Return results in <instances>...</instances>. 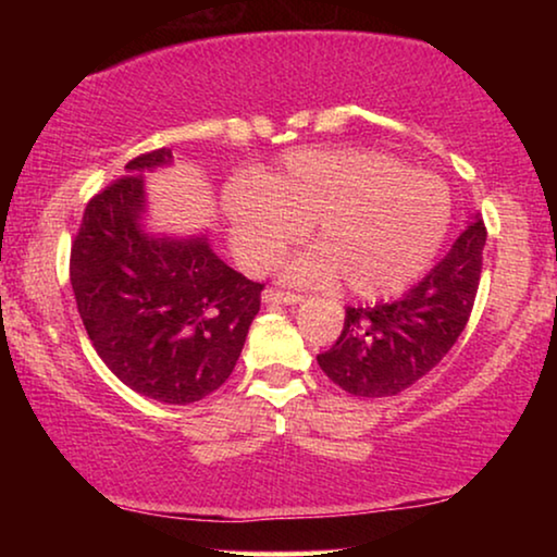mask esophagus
Listing matches in <instances>:
<instances>
[{"label": "esophagus", "instance_id": "34e87169", "mask_svg": "<svg viewBox=\"0 0 557 557\" xmlns=\"http://www.w3.org/2000/svg\"><path fill=\"white\" fill-rule=\"evenodd\" d=\"M263 301L265 304H286V307H292V304L304 301V296L292 294V292H281V288H265Z\"/></svg>", "mask_w": 557, "mask_h": 557}]
</instances>
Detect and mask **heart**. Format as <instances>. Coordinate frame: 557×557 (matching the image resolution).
Listing matches in <instances>:
<instances>
[{
  "mask_svg": "<svg viewBox=\"0 0 557 557\" xmlns=\"http://www.w3.org/2000/svg\"><path fill=\"white\" fill-rule=\"evenodd\" d=\"M235 256L263 271L311 227L317 250L286 269L299 284H334L357 299L403 292L429 269L454 202L436 172L375 149H299L278 170L225 193Z\"/></svg>",
  "mask_w": 557,
  "mask_h": 557,
  "instance_id": "b5f03b06",
  "label": "heart"
}]
</instances>
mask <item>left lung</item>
I'll use <instances>...</instances> for the list:
<instances>
[{
    "mask_svg": "<svg viewBox=\"0 0 557 557\" xmlns=\"http://www.w3.org/2000/svg\"><path fill=\"white\" fill-rule=\"evenodd\" d=\"M484 220L474 215L429 276L391 304L347 307L337 342L317 355L319 368L357 398L398 395L444 360L474 309Z\"/></svg>",
    "mask_w": 557,
    "mask_h": 557,
    "instance_id": "8db88e82",
    "label": "left lung"
}]
</instances>
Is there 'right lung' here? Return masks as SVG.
Masks as SVG:
<instances>
[{"label": "right lung", "mask_w": 557, "mask_h": 557, "mask_svg": "<svg viewBox=\"0 0 557 557\" xmlns=\"http://www.w3.org/2000/svg\"><path fill=\"white\" fill-rule=\"evenodd\" d=\"M172 164L154 149L90 197L71 248V284L96 352L132 391L187 406L231 377L261 309L263 284L233 271L205 235L144 231V172Z\"/></svg>", "instance_id": "obj_1"}]
</instances>
